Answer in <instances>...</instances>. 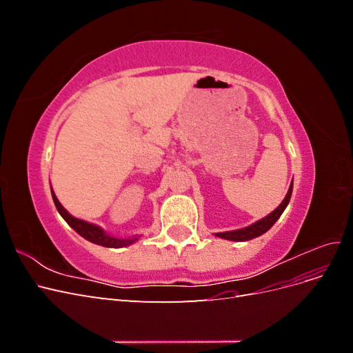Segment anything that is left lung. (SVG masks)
<instances>
[{
  "label": "left lung",
  "mask_w": 353,
  "mask_h": 353,
  "mask_svg": "<svg viewBox=\"0 0 353 353\" xmlns=\"http://www.w3.org/2000/svg\"><path fill=\"white\" fill-rule=\"evenodd\" d=\"M292 191H293V183H292L290 188H288L284 200L281 201V205L276 208L274 212H271L268 216H265L263 219L254 222V223H252V225L245 227V228L234 230V231H225V232H216L215 236L221 237V239H225V240H231V241H248V240H252V239H256V237L262 236V234L268 231L274 225V223L279 221V218L281 216V213L287 208L288 201H290Z\"/></svg>",
  "instance_id": "8db88e82"
}]
</instances>
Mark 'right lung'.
Instances as JSON below:
<instances>
[{
    "mask_svg": "<svg viewBox=\"0 0 353 353\" xmlns=\"http://www.w3.org/2000/svg\"><path fill=\"white\" fill-rule=\"evenodd\" d=\"M51 196H52V200H54V205L59 210V213L61 215V218L65 219L69 225L77 231L81 237H83L85 240H88L94 244H99V245H104V248H125V245H130L132 243H135L138 240L137 236L134 237H128V239H116V237H112L109 236V234H105L104 230H101L100 227L94 225V223H90L87 221H82V219H78L72 216L70 213L61 206V203L59 201V199L56 197L54 191H51Z\"/></svg>",
    "mask_w": 353,
    "mask_h": 353,
    "instance_id": "right-lung-1",
    "label": "right lung"
}]
</instances>
